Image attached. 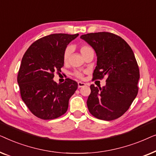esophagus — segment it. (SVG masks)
Returning a JSON list of instances; mask_svg holds the SVG:
<instances>
[{
    "label": "esophagus",
    "instance_id": "1",
    "mask_svg": "<svg viewBox=\"0 0 156 156\" xmlns=\"http://www.w3.org/2000/svg\"><path fill=\"white\" fill-rule=\"evenodd\" d=\"M86 86V84L84 82H78V88H81V87H83Z\"/></svg>",
    "mask_w": 156,
    "mask_h": 156
}]
</instances>
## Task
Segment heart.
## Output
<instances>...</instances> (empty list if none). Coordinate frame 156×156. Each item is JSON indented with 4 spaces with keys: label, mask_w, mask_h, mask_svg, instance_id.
<instances>
[{
    "label": "heart",
    "mask_w": 156,
    "mask_h": 156,
    "mask_svg": "<svg viewBox=\"0 0 156 156\" xmlns=\"http://www.w3.org/2000/svg\"><path fill=\"white\" fill-rule=\"evenodd\" d=\"M71 52H72L71 47L70 46L67 47L65 50V52H64V54H63V60L65 62H67L68 59H69V55H70V54H71ZM80 52H81V53H82V56H84V55H87V53L94 52V50L90 46L87 45V44H82V45L80 46ZM74 75H75L77 78H80V79L83 78V74L81 73V72H80L76 71L74 72Z\"/></svg>",
    "instance_id": "heart-1"
}]
</instances>
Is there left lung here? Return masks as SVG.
Segmentation results:
<instances>
[{
	"mask_svg": "<svg viewBox=\"0 0 156 156\" xmlns=\"http://www.w3.org/2000/svg\"><path fill=\"white\" fill-rule=\"evenodd\" d=\"M80 38L97 54L93 80L106 76L104 87L90 86L87 101L89 112L101 120L118 119L129 109L138 91L140 73L133 50L121 37L107 32L88 33Z\"/></svg>",
	"mask_w": 156,
	"mask_h": 156,
	"instance_id": "8db88e82",
	"label": "left lung"
}]
</instances>
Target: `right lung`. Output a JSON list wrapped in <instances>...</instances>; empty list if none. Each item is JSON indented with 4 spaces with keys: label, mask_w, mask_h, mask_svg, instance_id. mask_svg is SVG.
Segmentation results:
<instances>
[{
    "label": "right lung",
    "mask_w": 156,
    "mask_h": 156,
    "mask_svg": "<svg viewBox=\"0 0 156 156\" xmlns=\"http://www.w3.org/2000/svg\"><path fill=\"white\" fill-rule=\"evenodd\" d=\"M79 35L58 33L33 42L23 55L18 74L23 101L38 118H58L67 111L69 100L77 89L75 81L62 84L53 80L64 66L63 54L68 44Z\"/></svg>",
    "instance_id": "right-lung-1"
}]
</instances>
